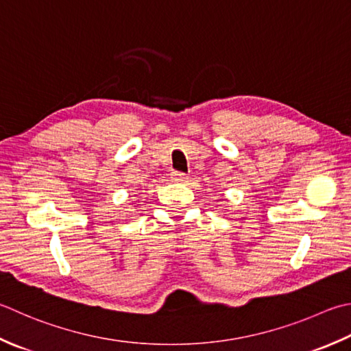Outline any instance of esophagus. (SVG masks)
I'll return each mask as SVG.
<instances>
[{
    "mask_svg": "<svg viewBox=\"0 0 351 351\" xmlns=\"http://www.w3.org/2000/svg\"><path fill=\"white\" fill-rule=\"evenodd\" d=\"M171 180L176 182H185L189 180V176L185 173H181V171H173V173H171Z\"/></svg>",
    "mask_w": 351,
    "mask_h": 351,
    "instance_id": "esophagus-1",
    "label": "esophagus"
}]
</instances>
